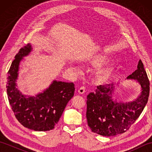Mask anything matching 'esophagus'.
Masks as SVG:
<instances>
[{
	"label": "esophagus",
	"instance_id": "esophagus-1",
	"mask_svg": "<svg viewBox=\"0 0 152 152\" xmlns=\"http://www.w3.org/2000/svg\"><path fill=\"white\" fill-rule=\"evenodd\" d=\"M86 92V88L84 86H82L81 88H80L78 89V93L80 94H83Z\"/></svg>",
	"mask_w": 152,
	"mask_h": 152
}]
</instances>
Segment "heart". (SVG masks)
<instances>
[{"mask_svg":"<svg viewBox=\"0 0 152 152\" xmlns=\"http://www.w3.org/2000/svg\"><path fill=\"white\" fill-rule=\"evenodd\" d=\"M107 59L106 56L101 54L91 55L88 58V62L93 66H99ZM113 70V65L110 63L105 64L96 69L95 77L99 81H104L110 76Z\"/></svg>","mask_w":152,"mask_h":152,"instance_id":"obj_1","label":"heart"}]
</instances>
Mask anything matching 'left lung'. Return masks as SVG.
Segmentation results:
<instances>
[{"label":"left lung","instance_id":"1","mask_svg":"<svg viewBox=\"0 0 152 152\" xmlns=\"http://www.w3.org/2000/svg\"><path fill=\"white\" fill-rule=\"evenodd\" d=\"M127 78L136 80L141 86L140 95L133 101L121 102L114 99L113 83L99 86L95 93L87 96L86 118L93 133L106 137L124 133L143 111L150 94V82L141 60L137 69Z\"/></svg>","mask_w":152,"mask_h":152}]
</instances>
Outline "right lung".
<instances>
[{
    "label": "right lung",
    "mask_w": 152,
    "mask_h": 152,
    "mask_svg": "<svg viewBox=\"0 0 152 152\" xmlns=\"http://www.w3.org/2000/svg\"><path fill=\"white\" fill-rule=\"evenodd\" d=\"M32 50L31 44L21 48L15 56L8 72V99L16 119L20 124L36 131L53 129L59 121L67 103L74 94L72 82L54 80L49 88L36 96L21 94L16 88L19 63Z\"/></svg>",
    "instance_id": "add662e5"
}]
</instances>
